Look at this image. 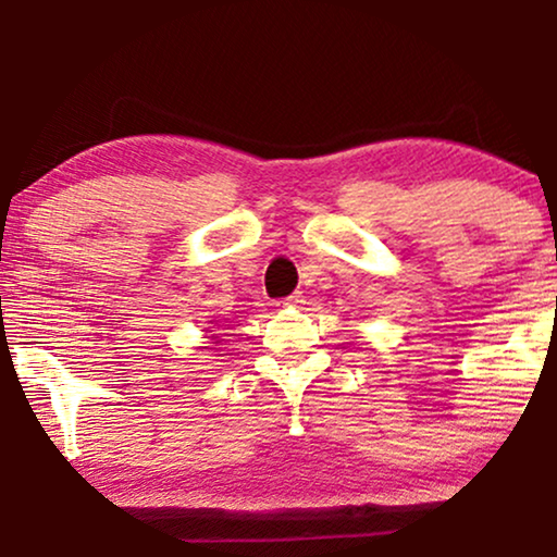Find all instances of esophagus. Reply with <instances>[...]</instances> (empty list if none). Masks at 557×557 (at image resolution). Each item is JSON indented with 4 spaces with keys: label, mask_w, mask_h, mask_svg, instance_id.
Wrapping results in <instances>:
<instances>
[{
    "label": "esophagus",
    "mask_w": 557,
    "mask_h": 557,
    "mask_svg": "<svg viewBox=\"0 0 557 557\" xmlns=\"http://www.w3.org/2000/svg\"><path fill=\"white\" fill-rule=\"evenodd\" d=\"M302 302H305V295L302 293H295V295H289L287 300H282V305H287V308H300Z\"/></svg>",
    "instance_id": "34e87169"
}]
</instances>
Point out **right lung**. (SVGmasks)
<instances>
[{
	"label": "right lung",
	"mask_w": 557,
	"mask_h": 557,
	"mask_svg": "<svg viewBox=\"0 0 557 557\" xmlns=\"http://www.w3.org/2000/svg\"><path fill=\"white\" fill-rule=\"evenodd\" d=\"M209 333H211V331H209Z\"/></svg>",
	"instance_id": "obj_1"
}]
</instances>
